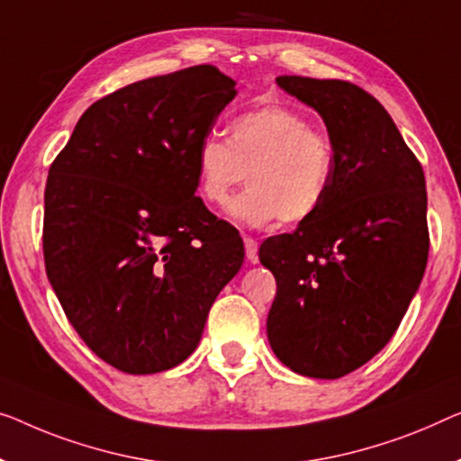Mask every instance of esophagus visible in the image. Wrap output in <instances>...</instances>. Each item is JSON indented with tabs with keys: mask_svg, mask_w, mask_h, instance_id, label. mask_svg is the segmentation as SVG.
<instances>
[{
	"mask_svg": "<svg viewBox=\"0 0 461 461\" xmlns=\"http://www.w3.org/2000/svg\"><path fill=\"white\" fill-rule=\"evenodd\" d=\"M244 249H246V258L250 263H257L258 260V242L250 236H244Z\"/></svg>",
	"mask_w": 461,
	"mask_h": 461,
	"instance_id": "obj_1",
	"label": "esophagus"
}]
</instances>
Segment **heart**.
Returning <instances> with one entry per match:
<instances>
[{"mask_svg": "<svg viewBox=\"0 0 461 461\" xmlns=\"http://www.w3.org/2000/svg\"><path fill=\"white\" fill-rule=\"evenodd\" d=\"M333 142L311 120L285 105H263L240 113L228 140H201L194 153L198 194L225 204L244 180L250 186L233 198L228 215L260 228L279 221H308L329 194L333 180Z\"/></svg>", "mask_w": 461, "mask_h": 461, "instance_id": "b5f03b06", "label": "heart"}]
</instances>
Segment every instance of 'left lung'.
<instances>
[{
	"label": "left lung",
	"instance_id": "1",
	"mask_svg": "<svg viewBox=\"0 0 461 461\" xmlns=\"http://www.w3.org/2000/svg\"><path fill=\"white\" fill-rule=\"evenodd\" d=\"M277 85L321 113L335 165L322 207L260 246L277 281L267 335L294 373L339 379L387 346L420 285L430 246L424 171L364 88L302 77Z\"/></svg>",
	"mask_w": 461,
	"mask_h": 461
}]
</instances>
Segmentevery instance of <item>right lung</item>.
Wrapping results in <instances>:
<instances>
[{"mask_svg":"<svg viewBox=\"0 0 461 461\" xmlns=\"http://www.w3.org/2000/svg\"><path fill=\"white\" fill-rule=\"evenodd\" d=\"M215 66L95 101L45 186L43 257L77 333L113 368L153 375L194 352L242 238L204 207L194 153L236 97Z\"/></svg>","mask_w":461,"mask_h":461,"instance_id":"1","label":"right lung"}]
</instances>
